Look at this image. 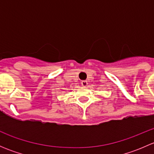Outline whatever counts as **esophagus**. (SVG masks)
<instances>
[{
	"instance_id": "esophagus-1",
	"label": "esophagus",
	"mask_w": 154,
	"mask_h": 154,
	"mask_svg": "<svg viewBox=\"0 0 154 154\" xmlns=\"http://www.w3.org/2000/svg\"><path fill=\"white\" fill-rule=\"evenodd\" d=\"M81 85L83 87H86L87 85H88V82L86 81V80H83V81L81 82Z\"/></svg>"
}]
</instances>
